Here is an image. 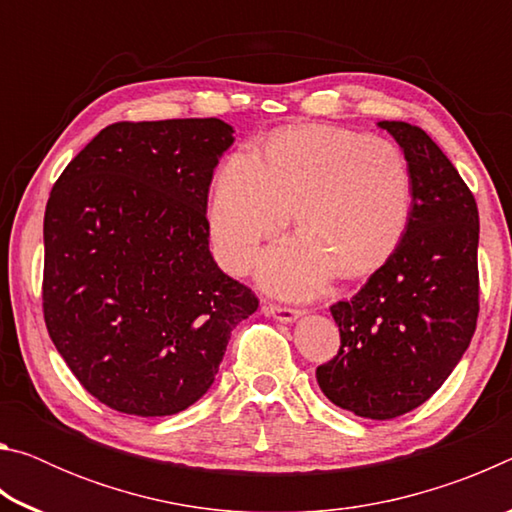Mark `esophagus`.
Masks as SVG:
<instances>
[{
	"label": "esophagus",
	"instance_id": "34e87169",
	"mask_svg": "<svg viewBox=\"0 0 512 512\" xmlns=\"http://www.w3.org/2000/svg\"><path fill=\"white\" fill-rule=\"evenodd\" d=\"M264 314L273 316L275 320H282V323H291V320H296L302 314V309L287 307V305H275V302H268V305H264Z\"/></svg>",
	"mask_w": 512,
	"mask_h": 512
}]
</instances>
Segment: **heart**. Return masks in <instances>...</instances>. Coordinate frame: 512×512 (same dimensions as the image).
Masks as SVG:
<instances>
[{"instance_id":"1","label":"heart","mask_w":512,"mask_h":512,"mask_svg":"<svg viewBox=\"0 0 512 512\" xmlns=\"http://www.w3.org/2000/svg\"><path fill=\"white\" fill-rule=\"evenodd\" d=\"M411 201L409 162L393 142L291 128L264 144L262 158L239 149L223 162L207 221L216 259L244 273L293 210L300 235L268 250L259 277L266 289L300 298L334 271L352 277L384 264L404 237Z\"/></svg>"}]
</instances>
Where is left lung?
<instances>
[{"mask_svg":"<svg viewBox=\"0 0 512 512\" xmlns=\"http://www.w3.org/2000/svg\"><path fill=\"white\" fill-rule=\"evenodd\" d=\"M402 146L413 201L404 237L350 300L329 311L341 348L316 368L329 402L391 420L445 384L479 318V210L438 144L406 121H379Z\"/></svg>","mask_w":512,"mask_h":512,"instance_id":"obj_1","label":"left lung"}]
</instances>
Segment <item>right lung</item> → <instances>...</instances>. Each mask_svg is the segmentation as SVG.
<instances>
[{"mask_svg": "<svg viewBox=\"0 0 512 512\" xmlns=\"http://www.w3.org/2000/svg\"><path fill=\"white\" fill-rule=\"evenodd\" d=\"M221 119L117 121L60 173L45 210L42 311L60 357L119 413L173 415L207 393L259 300L210 253Z\"/></svg>", "mask_w": 512, "mask_h": 512, "instance_id": "obj_1", "label": "right lung"}]
</instances>
